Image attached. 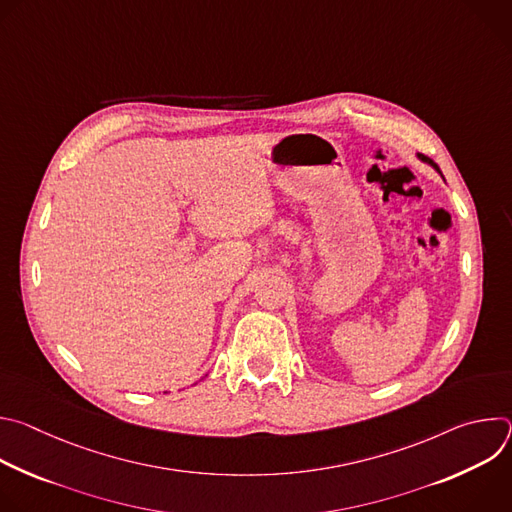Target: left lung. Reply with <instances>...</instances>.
<instances>
[{
    "instance_id": "left-lung-1",
    "label": "left lung",
    "mask_w": 512,
    "mask_h": 512,
    "mask_svg": "<svg viewBox=\"0 0 512 512\" xmlns=\"http://www.w3.org/2000/svg\"><path fill=\"white\" fill-rule=\"evenodd\" d=\"M419 158H421V160H423V162H427V164H429V166H433V168H435V170H437V172H440V168H437V166H435V164H433V162H431V160H427V158H423V156H419Z\"/></svg>"
}]
</instances>
